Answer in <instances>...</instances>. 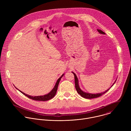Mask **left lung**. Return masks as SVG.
Wrapping results in <instances>:
<instances>
[{"instance_id":"1","label":"left lung","mask_w":131,"mask_h":131,"mask_svg":"<svg viewBox=\"0 0 131 131\" xmlns=\"http://www.w3.org/2000/svg\"><path fill=\"white\" fill-rule=\"evenodd\" d=\"M97 30H98V31L99 33H101V34H105L103 31H102L101 30H98V29ZM72 73H73V74L74 75L75 87V89H76V90H77V91L78 92V93H79V94L81 97H83V98H86V99H93V98H98V97H100V96H102V95H103L105 93H106L108 91H109V90L110 89H108L107 90H106L105 92H103V93H99V94H90V93H85V92L82 91L81 90V89L79 88V81H78V78H77L76 74H75L74 72H72ZM116 81V80H115V81ZM115 81L114 82V83L115 82ZM114 83L113 84V85L114 84Z\"/></svg>"}]
</instances>
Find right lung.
<instances>
[{
	"label": "right lung",
	"mask_w": 131,
	"mask_h": 131,
	"mask_svg": "<svg viewBox=\"0 0 131 131\" xmlns=\"http://www.w3.org/2000/svg\"><path fill=\"white\" fill-rule=\"evenodd\" d=\"M64 75V74L59 78V79H58L56 83V85L55 86H54L53 89L52 90V91L51 92H50L47 95H44V96H30V95H28L27 94H26L25 93H24L23 92H21V91L19 90L20 92H21L23 95H24L25 96H26V97H27L28 98H30V99H31L33 100H36V101H48L49 100H50L52 98L56 95V92H57V89H58V85H59V82L61 80V79L62 78V77Z\"/></svg>",
	"instance_id": "1"
}]
</instances>
